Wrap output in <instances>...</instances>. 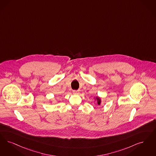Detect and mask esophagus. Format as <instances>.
<instances>
[{
	"label": "esophagus",
	"mask_w": 156,
	"mask_h": 156,
	"mask_svg": "<svg viewBox=\"0 0 156 156\" xmlns=\"http://www.w3.org/2000/svg\"><path fill=\"white\" fill-rule=\"evenodd\" d=\"M73 94H80L78 90H75L73 91Z\"/></svg>",
	"instance_id": "34e87169"
}]
</instances>
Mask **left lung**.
Wrapping results in <instances>:
<instances>
[{
  "label": "left lung",
  "mask_w": 156,
  "mask_h": 156,
  "mask_svg": "<svg viewBox=\"0 0 156 156\" xmlns=\"http://www.w3.org/2000/svg\"><path fill=\"white\" fill-rule=\"evenodd\" d=\"M96 100H97L98 105H100V103H101V99H100V98H99V97H96Z\"/></svg>",
  "instance_id": "obj_1"
}]
</instances>
